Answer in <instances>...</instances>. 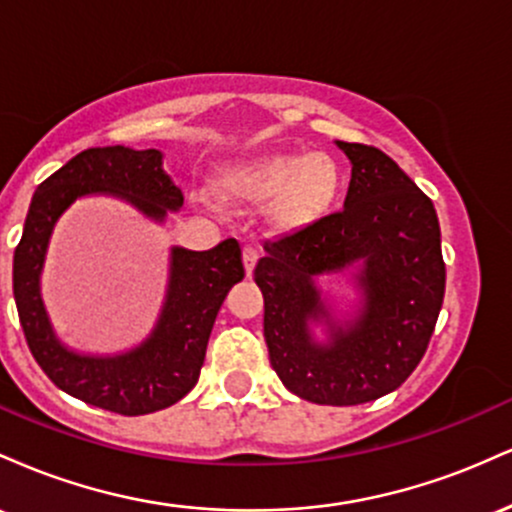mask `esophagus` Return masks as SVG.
<instances>
[{"label":"esophagus","instance_id":"34e87169","mask_svg":"<svg viewBox=\"0 0 512 512\" xmlns=\"http://www.w3.org/2000/svg\"><path fill=\"white\" fill-rule=\"evenodd\" d=\"M257 257H260V252H257L255 245H245L243 248V264H245V272H248V276L255 272V264H257Z\"/></svg>","mask_w":512,"mask_h":512}]
</instances>
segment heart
<instances>
[{"mask_svg":"<svg viewBox=\"0 0 512 512\" xmlns=\"http://www.w3.org/2000/svg\"><path fill=\"white\" fill-rule=\"evenodd\" d=\"M339 187L337 163L322 151L303 156H260L236 163L221 175V190L231 197L262 202L272 197L274 216L303 223L332 202Z\"/></svg>","mask_w":512,"mask_h":512,"instance_id":"obj_1","label":"heart"}]
</instances>
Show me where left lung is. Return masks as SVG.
<instances>
[{
	"label": "left lung",
	"mask_w": 512,
	"mask_h": 512,
	"mask_svg": "<svg viewBox=\"0 0 512 512\" xmlns=\"http://www.w3.org/2000/svg\"><path fill=\"white\" fill-rule=\"evenodd\" d=\"M351 163L344 209L267 240L255 267L264 342L286 390L313 404L373 402L419 366L445 293L433 202L375 146L334 142ZM344 275L351 302L319 286Z\"/></svg>",
	"instance_id": "1"
}]
</instances>
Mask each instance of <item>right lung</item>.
<instances>
[{"label":"right lung","mask_w":512,"mask_h":512,"mask_svg":"<svg viewBox=\"0 0 512 512\" xmlns=\"http://www.w3.org/2000/svg\"><path fill=\"white\" fill-rule=\"evenodd\" d=\"M84 197L120 199L158 226L182 207L158 149L93 146L40 182L14 252V301L26 342L52 383L81 402L125 416L166 409L197 385L216 313L245 276L240 245L233 238L204 252L173 245L161 310L142 342L110 354L74 349L52 325L40 281L57 221Z\"/></svg>","instance_id":"right-lung-1"}]
</instances>
